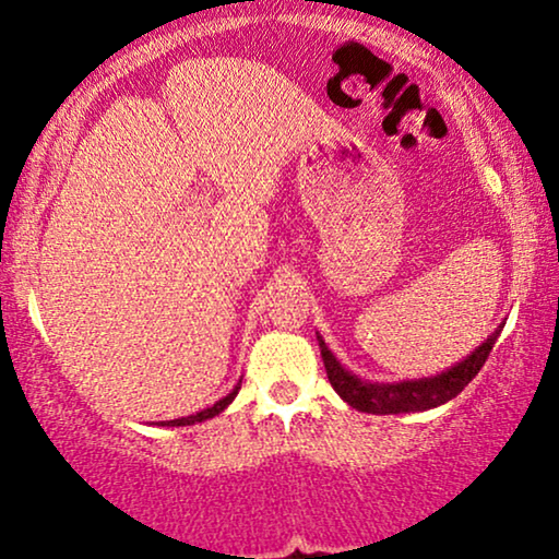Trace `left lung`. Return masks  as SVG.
Returning <instances> with one entry per match:
<instances>
[{
	"instance_id": "left-lung-1",
	"label": "left lung",
	"mask_w": 559,
	"mask_h": 559,
	"mask_svg": "<svg viewBox=\"0 0 559 559\" xmlns=\"http://www.w3.org/2000/svg\"><path fill=\"white\" fill-rule=\"evenodd\" d=\"M503 323L488 335L486 343L465 356L461 364L453 369L438 373V377L427 379H412V381H396V384H379V381H364L354 377V373L343 369L331 350H328L325 341L318 335L320 356H323L328 381L335 392L341 394L343 402L358 412H369V415H402V412H425L432 407H440L463 392L471 384L473 377L486 364L488 354H491L496 338H499Z\"/></svg>"
}]
</instances>
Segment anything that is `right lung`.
Masks as SVG:
<instances>
[{
	"label": "right lung",
	"mask_w": 559,
	"mask_h": 559,
	"mask_svg": "<svg viewBox=\"0 0 559 559\" xmlns=\"http://www.w3.org/2000/svg\"><path fill=\"white\" fill-rule=\"evenodd\" d=\"M239 389H241V381H239V384H236V386L231 389V394H226L224 400H218L216 404H213V407L203 409V412H195V415L180 417V419H167V423H163V427H182V425H195V423H203V419H211V417H216V415H221V412H224V409L228 407V404L234 402V396L239 394Z\"/></svg>",
	"instance_id": "right-lung-1"
}]
</instances>
